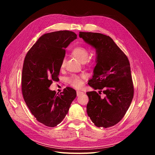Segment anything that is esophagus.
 <instances>
[{
  "mask_svg": "<svg viewBox=\"0 0 155 155\" xmlns=\"http://www.w3.org/2000/svg\"><path fill=\"white\" fill-rule=\"evenodd\" d=\"M84 93L83 91H77V97L80 96V95H81V94H84Z\"/></svg>",
  "mask_w": 155,
  "mask_h": 155,
  "instance_id": "esophagus-1",
  "label": "esophagus"
}]
</instances>
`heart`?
Wrapping results in <instances>:
<instances>
[{"label":"heart","instance_id":"heart-1","mask_svg":"<svg viewBox=\"0 0 155 155\" xmlns=\"http://www.w3.org/2000/svg\"><path fill=\"white\" fill-rule=\"evenodd\" d=\"M71 54L73 56L78 59L80 61L82 62H85L87 60L88 55H89V50L88 49L84 46H78L74 47L71 51ZM65 64H66V60L64 58L62 59V61L61 64V67L62 68H64ZM85 76H78V75H74L71 76L69 78H68V81L69 83L72 86L79 88L82 86L83 82H82V78H84Z\"/></svg>","mask_w":155,"mask_h":155}]
</instances>
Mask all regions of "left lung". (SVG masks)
<instances>
[{"label":"left lung","mask_w":155,"mask_h":155,"mask_svg":"<svg viewBox=\"0 0 155 155\" xmlns=\"http://www.w3.org/2000/svg\"><path fill=\"white\" fill-rule=\"evenodd\" d=\"M79 37L96 49V66L88 84L97 91H89L87 113L97 127L107 128L121 120L134 94L131 68L126 54L109 36L82 32ZM103 91L106 97L99 94Z\"/></svg>","instance_id":"8db88e82"}]
</instances>
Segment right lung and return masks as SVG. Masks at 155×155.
I'll use <instances>...</instances> for the list:
<instances>
[{"label":"right lung","instance_id":"1","mask_svg":"<svg viewBox=\"0 0 155 155\" xmlns=\"http://www.w3.org/2000/svg\"><path fill=\"white\" fill-rule=\"evenodd\" d=\"M77 37L74 32L66 30L44 34L24 58L22 73L24 99L37 121L48 127H55L63 120L77 97L76 91L69 87L60 94L49 89L53 81H59L65 49Z\"/></svg>","mask_w":155,"mask_h":155}]
</instances>
